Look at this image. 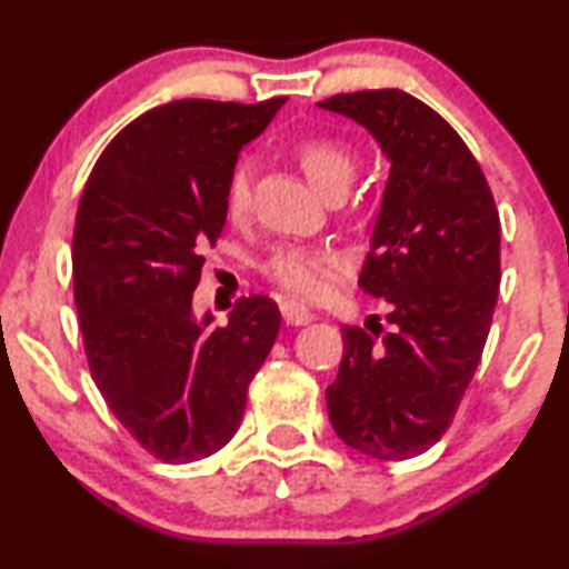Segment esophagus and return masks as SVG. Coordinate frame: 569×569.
Segmentation results:
<instances>
[{
  "instance_id": "34e87169",
  "label": "esophagus",
  "mask_w": 569,
  "mask_h": 569,
  "mask_svg": "<svg viewBox=\"0 0 569 569\" xmlns=\"http://www.w3.org/2000/svg\"><path fill=\"white\" fill-rule=\"evenodd\" d=\"M280 312H283V321L289 326H307L310 321H316V316L302 302H297V299L280 302Z\"/></svg>"
}]
</instances>
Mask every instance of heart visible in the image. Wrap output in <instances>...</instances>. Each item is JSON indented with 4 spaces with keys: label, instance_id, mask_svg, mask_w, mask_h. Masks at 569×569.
<instances>
[{
    "label": "heart",
    "instance_id": "obj_1",
    "mask_svg": "<svg viewBox=\"0 0 569 569\" xmlns=\"http://www.w3.org/2000/svg\"><path fill=\"white\" fill-rule=\"evenodd\" d=\"M293 154H297L310 184L321 194L331 187H348L352 176H356V152L348 143L331 139V136L305 139L302 143H297ZM248 200H251V176H248L246 166H240L230 176V184H227V211H230V217L246 213ZM337 270L339 259L335 253L302 246H280L264 262L267 278L276 280L280 289L307 299L326 293Z\"/></svg>",
    "mask_w": 569,
    "mask_h": 569
}]
</instances>
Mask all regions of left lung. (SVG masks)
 Instances as JSON below:
<instances>
[{
  "mask_svg": "<svg viewBox=\"0 0 569 569\" xmlns=\"http://www.w3.org/2000/svg\"><path fill=\"white\" fill-rule=\"evenodd\" d=\"M321 107L367 128L390 160L358 286L385 297L393 329L380 338L342 326L329 420L358 452L407 460L447 433L481 361L500 289V217L471 149L420 98L358 90Z\"/></svg>",
  "mask_w": 569,
  "mask_h": 569,
  "instance_id": "left-lung-1",
  "label": "left lung"
}]
</instances>
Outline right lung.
I'll list each match as a JSON object with an SVG mask.
<instances>
[{
	"label": "right lung",
	"mask_w": 569,
	"mask_h": 569,
	"mask_svg": "<svg viewBox=\"0 0 569 569\" xmlns=\"http://www.w3.org/2000/svg\"><path fill=\"white\" fill-rule=\"evenodd\" d=\"M286 103L184 98L136 117L98 158L77 208L74 302L103 401L147 452L192 462L219 452L272 350L270 297L234 302L208 331L192 293L227 221L238 152Z\"/></svg>",
	"instance_id": "right-lung-1"
}]
</instances>
